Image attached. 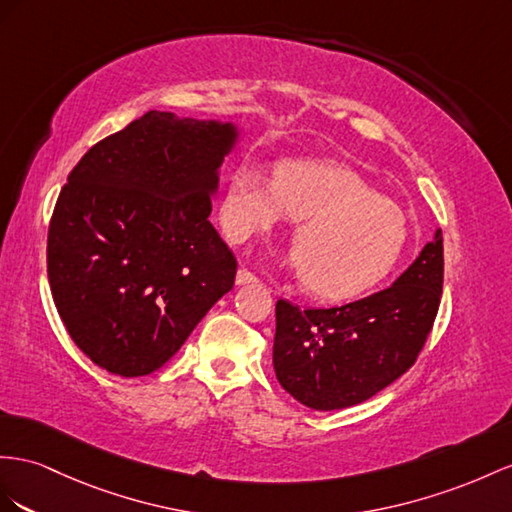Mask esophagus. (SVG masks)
<instances>
[{
  "instance_id": "obj_1",
  "label": "esophagus",
  "mask_w": 512,
  "mask_h": 512,
  "mask_svg": "<svg viewBox=\"0 0 512 512\" xmlns=\"http://www.w3.org/2000/svg\"><path fill=\"white\" fill-rule=\"evenodd\" d=\"M235 283L238 285H248V283H257V277L253 272H248L246 268H240L238 274H235Z\"/></svg>"
}]
</instances>
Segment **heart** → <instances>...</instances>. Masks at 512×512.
<instances>
[{
	"instance_id": "heart-1",
	"label": "heart",
	"mask_w": 512,
	"mask_h": 512,
	"mask_svg": "<svg viewBox=\"0 0 512 512\" xmlns=\"http://www.w3.org/2000/svg\"><path fill=\"white\" fill-rule=\"evenodd\" d=\"M298 222L283 266L305 290L346 300L372 290L398 264L409 240L402 207L378 196L355 170L335 162L287 160L274 179L255 164L235 166L222 190L220 225L233 244Z\"/></svg>"
}]
</instances>
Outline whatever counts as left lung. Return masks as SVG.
<instances>
[{"mask_svg": "<svg viewBox=\"0 0 512 512\" xmlns=\"http://www.w3.org/2000/svg\"><path fill=\"white\" fill-rule=\"evenodd\" d=\"M443 238L432 240L387 290L342 307L277 303L272 365L281 387L316 411L355 406L411 368L437 318Z\"/></svg>", "mask_w": 512, "mask_h": 512, "instance_id": "1", "label": "left lung"}]
</instances>
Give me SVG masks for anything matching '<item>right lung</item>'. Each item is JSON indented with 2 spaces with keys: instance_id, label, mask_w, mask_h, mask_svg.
I'll return each mask as SVG.
<instances>
[{
  "instance_id": "1",
  "label": "right lung",
  "mask_w": 512,
  "mask_h": 512,
  "mask_svg": "<svg viewBox=\"0 0 512 512\" xmlns=\"http://www.w3.org/2000/svg\"><path fill=\"white\" fill-rule=\"evenodd\" d=\"M242 136L238 123L151 110L71 170L47 274L71 339L99 368L160 370L231 292L238 264L209 214Z\"/></svg>"
}]
</instances>
